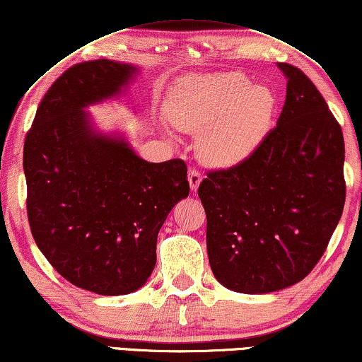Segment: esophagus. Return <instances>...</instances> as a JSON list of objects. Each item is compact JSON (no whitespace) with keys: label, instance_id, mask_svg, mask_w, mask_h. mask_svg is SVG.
Wrapping results in <instances>:
<instances>
[{"label":"esophagus","instance_id":"1","mask_svg":"<svg viewBox=\"0 0 362 362\" xmlns=\"http://www.w3.org/2000/svg\"><path fill=\"white\" fill-rule=\"evenodd\" d=\"M187 180H189V186H191V191L196 192L197 189H199L200 181H202V176H200V173H199L197 170H189Z\"/></svg>","mask_w":362,"mask_h":362}]
</instances>
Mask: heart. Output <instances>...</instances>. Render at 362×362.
Listing matches in <instances>:
<instances>
[{
    "label": "heart",
    "mask_w": 362,
    "mask_h": 362,
    "mask_svg": "<svg viewBox=\"0 0 362 362\" xmlns=\"http://www.w3.org/2000/svg\"><path fill=\"white\" fill-rule=\"evenodd\" d=\"M275 108V93L267 86L252 84L241 72H218L182 77L171 88L165 113L177 129L197 134L204 163L233 168L262 146Z\"/></svg>",
    "instance_id": "obj_1"
}]
</instances>
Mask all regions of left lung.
<instances>
[{"instance_id": "obj_1", "label": "left lung", "mask_w": 362, "mask_h": 362, "mask_svg": "<svg viewBox=\"0 0 362 362\" xmlns=\"http://www.w3.org/2000/svg\"><path fill=\"white\" fill-rule=\"evenodd\" d=\"M276 66L286 77L276 126L251 158L199 186L210 269L244 294L301 281L327 249L346 196L340 124L301 69Z\"/></svg>"}]
</instances>
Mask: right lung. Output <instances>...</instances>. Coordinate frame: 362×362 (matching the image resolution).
<instances>
[{"instance_id":"add662e5","label":"right lung","mask_w":362,"mask_h":362,"mask_svg":"<svg viewBox=\"0 0 362 362\" xmlns=\"http://www.w3.org/2000/svg\"><path fill=\"white\" fill-rule=\"evenodd\" d=\"M141 68L113 59L72 66L48 88L24 144L27 215L38 249L82 290L121 296L146 285L157 238L189 196L186 163L139 157L123 131L87 108L126 97Z\"/></svg>"}]
</instances>
